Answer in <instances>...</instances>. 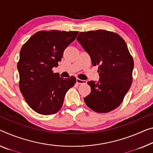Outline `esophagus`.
<instances>
[{"mask_svg":"<svg viewBox=\"0 0 153 153\" xmlns=\"http://www.w3.org/2000/svg\"><path fill=\"white\" fill-rule=\"evenodd\" d=\"M76 81L77 84H86L87 83V81H85V80H81V79H78V78L76 79Z\"/></svg>","mask_w":153,"mask_h":153,"instance_id":"esophagus-1","label":"esophagus"}]
</instances>
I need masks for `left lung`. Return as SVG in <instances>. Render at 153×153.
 <instances>
[{
	"instance_id": "obj_1",
	"label": "left lung",
	"mask_w": 153,
	"mask_h": 153,
	"mask_svg": "<svg viewBox=\"0 0 153 153\" xmlns=\"http://www.w3.org/2000/svg\"><path fill=\"white\" fill-rule=\"evenodd\" d=\"M98 65L99 81L88 84L91 92L84 98L87 106L98 113H107L120 106L133 81L134 62L125 41L118 34L105 30L81 32L77 37Z\"/></svg>"
}]
</instances>
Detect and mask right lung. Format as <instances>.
<instances>
[{"instance_id": "obj_1", "label": "right lung", "mask_w": 153, "mask_h": 153, "mask_svg": "<svg viewBox=\"0 0 153 153\" xmlns=\"http://www.w3.org/2000/svg\"><path fill=\"white\" fill-rule=\"evenodd\" d=\"M79 31L40 30L22 46L17 68L19 88L29 106L42 115H51L62 108L65 93L74 86L76 78L63 79L54 73L63 51Z\"/></svg>"}]
</instances>
